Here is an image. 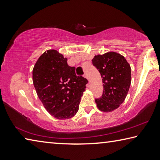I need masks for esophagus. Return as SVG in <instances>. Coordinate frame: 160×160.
Masks as SVG:
<instances>
[{
    "mask_svg": "<svg viewBox=\"0 0 160 160\" xmlns=\"http://www.w3.org/2000/svg\"><path fill=\"white\" fill-rule=\"evenodd\" d=\"M84 77L86 78L87 79H88V80H89V78H88V73H87V72H85V73L84 74Z\"/></svg>",
    "mask_w": 160,
    "mask_h": 160,
    "instance_id": "obj_1",
    "label": "esophagus"
}]
</instances>
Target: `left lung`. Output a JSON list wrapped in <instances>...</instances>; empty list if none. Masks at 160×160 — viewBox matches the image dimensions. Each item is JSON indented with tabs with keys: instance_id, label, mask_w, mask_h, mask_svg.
Instances as JSON below:
<instances>
[{
	"instance_id": "1",
	"label": "left lung",
	"mask_w": 160,
	"mask_h": 160,
	"mask_svg": "<svg viewBox=\"0 0 160 160\" xmlns=\"http://www.w3.org/2000/svg\"><path fill=\"white\" fill-rule=\"evenodd\" d=\"M92 64L102 78L104 90L95 102L104 112H113L122 104L131 82V68L126 59L116 52H107L93 58Z\"/></svg>"
}]
</instances>
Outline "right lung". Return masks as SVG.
I'll return each mask as SVG.
<instances>
[{"label": "right lung", "mask_w": 160, "mask_h": 160, "mask_svg": "<svg viewBox=\"0 0 160 160\" xmlns=\"http://www.w3.org/2000/svg\"><path fill=\"white\" fill-rule=\"evenodd\" d=\"M37 94L47 112L60 120L74 116L79 109L81 97L88 80L77 76L75 68L56 50L42 54L32 70Z\"/></svg>", "instance_id": "add662e5"}]
</instances>
